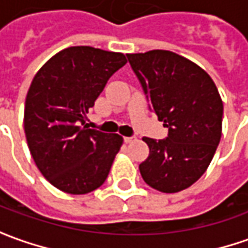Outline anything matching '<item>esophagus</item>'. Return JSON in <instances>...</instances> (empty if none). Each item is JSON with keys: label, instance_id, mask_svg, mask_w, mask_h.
<instances>
[{"label": "esophagus", "instance_id": "34e87169", "mask_svg": "<svg viewBox=\"0 0 248 248\" xmlns=\"http://www.w3.org/2000/svg\"><path fill=\"white\" fill-rule=\"evenodd\" d=\"M135 140H137V139L132 138V137H125V138H124V142H125V143H132V142H135Z\"/></svg>", "mask_w": 248, "mask_h": 248}]
</instances>
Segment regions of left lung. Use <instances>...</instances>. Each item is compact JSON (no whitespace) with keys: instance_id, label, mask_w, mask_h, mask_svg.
I'll list each match as a JSON object with an SVG mask.
<instances>
[{"instance_id":"8db88e82","label":"left lung","mask_w":248,"mask_h":248,"mask_svg":"<svg viewBox=\"0 0 248 248\" xmlns=\"http://www.w3.org/2000/svg\"><path fill=\"white\" fill-rule=\"evenodd\" d=\"M127 58L150 109L168 128L166 139L143 138L149 156L139 164L140 175L158 192H181L204 174L221 140L219 92L200 66L178 53L155 49Z\"/></svg>"}]
</instances>
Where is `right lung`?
<instances>
[{"label": "right lung", "instance_id": "1", "mask_svg": "<svg viewBox=\"0 0 248 248\" xmlns=\"http://www.w3.org/2000/svg\"><path fill=\"white\" fill-rule=\"evenodd\" d=\"M125 63L124 53L69 46L34 76L24 105V134L35 166L59 190L85 195L109 175L123 137L82 124L108 80Z\"/></svg>", "mask_w": 248, "mask_h": 248}]
</instances>
